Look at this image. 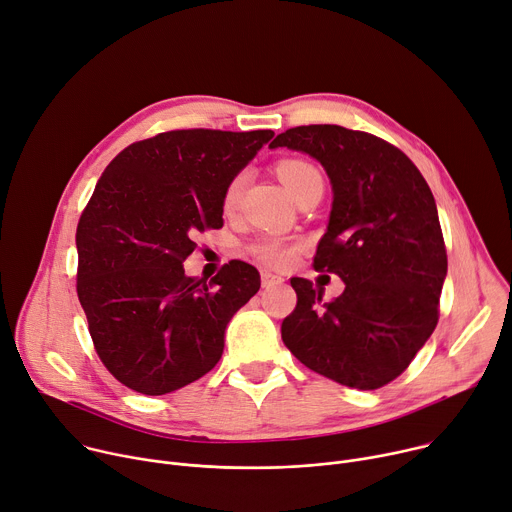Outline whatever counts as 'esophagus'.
<instances>
[{"label": "esophagus", "mask_w": 512, "mask_h": 512, "mask_svg": "<svg viewBox=\"0 0 512 512\" xmlns=\"http://www.w3.org/2000/svg\"><path fill=\"white\" fill-rule=\"evenodd\" d=\"M284 280L280 275H275V273H269V271H263L261 273V284H263V288H273V286H280Z\"/></svg>", "instance_id": "obj_1"}]
</instances>
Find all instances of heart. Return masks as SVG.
I'll use <instances>...</instances> for the list:
<instances>
[{"mask_svg":"<svg viewBox=\"0 0 512 512\" xmlns=\"http://www.w3.org/2000/svg\"><path fill=\"white\" fill-rule=\"evenodd\" d=\"M316 175H320V171L312 163L302 161V159H286V161L277 163V177L282 179V183L286 185V190L292 194V198H296V194ZM245 183H247L245 171L237 173L228 181L226 190H224V208L226 210L237 206ZM296 251H298L296 247L284 245V243L273 241V239L259 241L251 247V253L257 261H261L263 265H269V267H277V269L290 265V261L296 257Z\"/></svg>","mask_w":512,"mask_h":512,"instance_id":"obj_1","label":"heart"}]
</instances>
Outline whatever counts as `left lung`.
I'll return each instance as SVG.
<instances>
[{"mask_svg": "<svg viewBox=\"0 0 512 512\" xmlns=\"http://www.w3.org/2000/svg\"><path fill=\"white\" fill-rule=\"evenodd\" d=\"M320 161L333 210L314 269L345 290L324 302L310 280L292 277L298 302L282 339L316 374L376 390L410 365L439 320L447 251L435 198L421 171L394 145L337 124L296 126L273 138Z\"/></svg>", "mask_w": 512, "mask_h": 512, "instance_id": "left-lung-1", "label": "left lung"}]
</instances>
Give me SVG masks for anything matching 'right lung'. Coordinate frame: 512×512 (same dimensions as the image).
<instances>
[{
  "mask_svg": "<svg viewBox=\"0 0 512 512\" xmlns=\"http://www.w3.org/2000/svg\"><path fill=\"white\" fill-rule=\"evenodd\" d=\"M273 130H169L102 173L77 224V296L96 353L126 388L175 392L218 363L226 324L259 290L228 261L206 284L183 271L194 237L222 226L224 190Z\"/></svg>",
  "mask_w": 512,
  "mask_h": 512,
  "instance_id": "obj_1",
  "label": "right lung"
}]
</instances>
